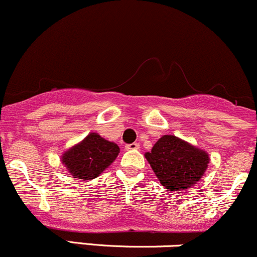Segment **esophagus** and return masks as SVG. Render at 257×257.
Here are the masks:
<instances>
[{
    "label": "esophagus",
    "mask_w": 257,
    "mask_h": 257,
    "mask_svg": "<svg viewBox=\"0 0 257 257\" xmlns=\"http://www.w3.org/2000/svg\"><path fill=\"white\" fill-rule=\"evenodd\" d=\"M140 149V145L138 143H133V144H128L125 145V150L126 151H133V150H139Z\"/></svg>",
    "instance_id": "34e87169"
}]
</instances>
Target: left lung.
Listing matches in <instances>:
<instances>
[{
  "instance_id": "8db88e82",
  "label": "left lung",
  "mask_w": 257,
  "mask_h": 257,
  "mask_svg": "<svg viewBox=\"0 0 257 257\" xmlns=\"http://www.w3.org/2000/svg\"><path fill=\"white\" fill-rule=\"evenodd\" d=\"M145 157L159 182L176 192L198 182L209 163L206 152L173 135L162 137Z\"/></svg>"
}]
</instances>
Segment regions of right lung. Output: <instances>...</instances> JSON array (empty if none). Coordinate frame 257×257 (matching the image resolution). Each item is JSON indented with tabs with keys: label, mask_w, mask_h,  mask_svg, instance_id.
Here are the masks:
<instances>
[{
	"label": "right lung",
	"mask_w": 257,
	"mask_h": 257,
	"mask_svg": "<svg viewBox=\"0 0 257 257\" xmlns=\"http://www.w3.org/2000/svg\"><path fill=\"white\" fill-rule=\"evenodd\" d=\"M119 147L91 133L63 156V163L76 179H95L116 159Z\"/></svg>",
	"instance_id": "right-lung-1"
}]
</instances>
